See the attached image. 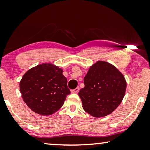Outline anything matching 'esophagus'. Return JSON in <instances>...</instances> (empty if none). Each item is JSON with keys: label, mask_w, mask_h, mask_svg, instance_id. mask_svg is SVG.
<instances>
[{"label": "esophagus", "mask_w": 150, "mask_h": 150, "mask_svg": "<svg viewBox=\"0 0 150 150\" xmlns=\"http://www.w3.org/2000/svg\"><path fill=\"white\" fill-rule=\"evenodd\" d=\"M79 89H80V88L79 87H76V89H72L71 91V93H78V92L79 91Z\"/></svg>", "instance_id": "1"}]
</instances>
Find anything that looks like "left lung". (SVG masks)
<instances>
[{"label": "left lung", "mask_w": 150, "mask_h": 150, "mask_svg": "<svg viewBox=\"0 0 150 150\" xmlns=\"http://www.w3.org/2000/svg\"><path fill=\"white\" fill-rule=\"evenodd\" d=\"M85 87L79 96L83 109L95 117H102L113 112L122 102L126 82L113 65L98 61L90 67L84 78Z\"/></svg>", "instance_id": "obj_1"}]
</instances>
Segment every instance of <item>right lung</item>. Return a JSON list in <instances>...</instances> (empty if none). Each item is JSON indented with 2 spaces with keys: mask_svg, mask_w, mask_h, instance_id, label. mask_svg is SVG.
I'll list each match as a JSON object with an SVG mask.
<instances>
[{
  "mask_svg": "<svg viewBox=\"0 0 150 150\" xmlns=\"http://www.w3.org/2000/svg\"><path fill=\"white\" fill-rule=\"evenodd\" d=\"M62 72L57 66L44 63L24 74L20 90L24 102L33 111L50 115L63 105L70 91Z\"/></svg>",
  "mask_w": 150,
  "mask_h": 150,
  "instance_id": "obj_1",
  "label": "right lung"
}]
</instances>
